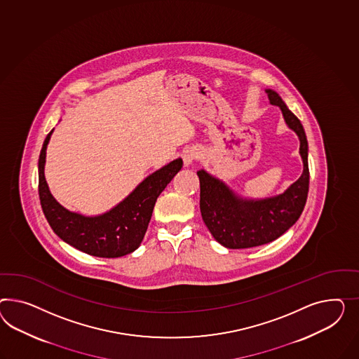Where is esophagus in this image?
Wrapping results in <instances>:
<instances>
[{"label":"esophagus","instance_id":"obj_1","mask_svg":"<svg viewBox=\"0 0 359 359\" xmlns=\"http://www.w3.org/2000/svg\"><path fill=\"white\" fill-rule=\"evenodd\" d=\"M197 158V151H194L192 149H188L183 153V161H184V165H189L194 159Z\"/></svg>","mask_w":359,"mask_h":359}]
</instances>
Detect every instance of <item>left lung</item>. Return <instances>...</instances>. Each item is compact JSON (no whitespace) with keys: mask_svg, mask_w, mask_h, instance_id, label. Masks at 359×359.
Segmentation results:
<instances>
[{"mask_svg":"<svg viewBox=\"0 0 359 359\" xmlns=\"http://www.w3.org/2000/svg\"><path fill=\"white\" fill-rule=\"evenodd\" d=\"M271 104L281 108L286 124L301 140L303 174L283 194L265 200H243L213 176L198 171L200 210L214 239L227 248H251L273 242L298 221L304 209L309 184V144L303 126L281 97L266 90Z\"/></svg>","mask_w":359,"mask_h":359,"instance_id":"8db88e82","label":"left lung"}]
</instances>
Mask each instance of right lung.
Wrapping results in <instances>:
<instances>
[{"label":"right lung","instance_id":"1","mask_svg":"<svg viewBox=\"0 0 359 359\" xmlns=\"http://www.w3.org/2000/svg\"><path fill=\"white\" fill-rule=\"evenodd\" d=\"M52 132L46 137L39 155L40 205L52 230L64 242L91 256L111 259L133 252L145 236L158 196L182 170L183 161L179 158L147 176L108 213L85 217L62 208L49 192L44 165Z\"/></svg>","mask_w":359,"mask_h":359}]
</instances>
